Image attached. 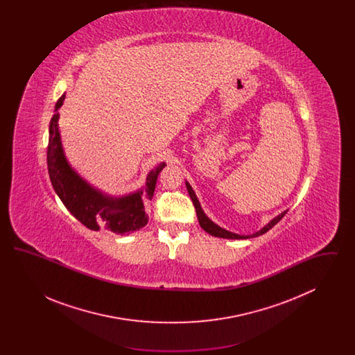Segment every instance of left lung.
Here are the masks:
<instances>
[{"label":"left lung","mask_w":355,"mask_h":355,"mask_svg":"<svg viewBox=\"0 0 355 355\" xmlns=\"http://www.w3.org/2000/svg\"><path fill=\"white\" fill-rule=\"evenodd\" d=\"M186 187H187V191H189V196H190L191 201L194 203V207H196L197 217H198V222H200L201 227H202L206 233H209V234H211V236H220V238H230V239H245V238L262 236V234H265L266 232H269L274 225H277L279 220H282L287 213V210L286 211H284V213H281L278 217H275L274 220H271L270 223H268L262 230H259L258 233H255L253 236H239V234H234V233H230V232L222 229L218 225H216L214 222H211V220H209V218L205 216V213H203L202 209H201V205L198 202V200H197V197H196V194H194L191 186L189 185V184H186Z\"/></svg>","instance_id":"obj_1"}]
</instances>
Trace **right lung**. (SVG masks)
<instances>
[{"label": "right lung", "mask_w": 355, "mask_h": 355, "mask_svg": "<svg viewBox=\"0 0 355 355\" xmlns=\"http://www.w3.org/2000/svg\"><path fill=\"white\" fill-rule=\"evenodd\" d=\"M64 98L65 94L58 98L55 110L61 107ZM164 168L165 164H159L149 173L144 193L138 191L121 200L106 198L70 169L60 141L58 112L51 117L48 144V170L51 185L69 211L90 230L100 232L105 229L123 236L144 227L148 223L144 201L152 198L157 177Z\"/></svg>", "instance_id": "add662e5"}]
</instances>
